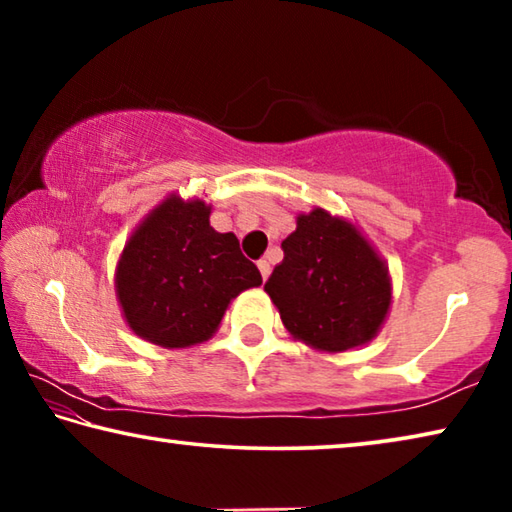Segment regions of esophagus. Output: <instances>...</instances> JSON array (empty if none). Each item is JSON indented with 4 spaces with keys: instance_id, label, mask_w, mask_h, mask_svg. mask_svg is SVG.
I'll return each mask as SVG.
<instances>
[{
    "instance_id": "1",
    "label": "esophagus",
    "mask_w": 512,
    "mask_h": 512,
    "mask_svg": "<svg viewBox=\"0 0 512 512\" xmlns=\"http://www.w3.org/2000/svg\"><path fill=\"white\" fill-rule=\"evenodd\" d=\"M257 268H259V273H262L264 280H266L268 275H271V264H268L266 259H259V262H257Z\"/></svg>"
}]
</instances>
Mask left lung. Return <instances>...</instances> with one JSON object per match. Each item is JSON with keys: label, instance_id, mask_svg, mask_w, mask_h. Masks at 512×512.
I'll list each match as a JSON object with an SVG mask.
<instances>
[{"label": "left lung", "instance_id": "1", "mask_svg": "<svg viewBox=\"0 0 512 512\" xmlns=\"http://www.w3.org/2000/svg\"><path fill=\"white\" fill-rule=\"evenodd\" d=\"M264 284L293 339L320 352L372 341L391 307V277L357 225L316 207L282 241Z\"/></svg>", "mask_w": 512, "mask_h": 512}]
</instances>
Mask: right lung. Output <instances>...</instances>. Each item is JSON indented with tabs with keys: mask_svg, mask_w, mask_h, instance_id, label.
Segmentation results:
<instances>
[{
	"mask_svg": "<svg viewBox=\"0 0 512 512\" xmlns=\"http://www.w3.org/2000/svg\"><path fill=\"white\" fill-rule=\"evenodd\" d=\"M201 198L171 194L124 246L115 273L128 327L162 348H189L219 329L230 300L262 284L232 232L210 225Z\"/></svg>",
	"mask_w": 512,
	"mask_h": 512,
	"instance_id": "1",
	"label": "right lung"
}]
</instances>
